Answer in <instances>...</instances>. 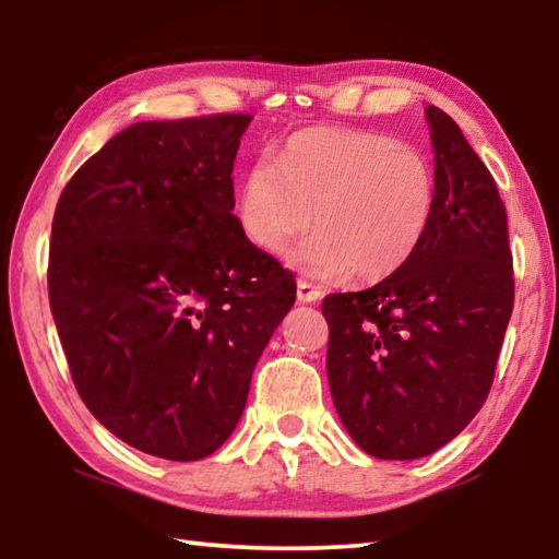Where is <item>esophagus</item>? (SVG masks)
<instances>
[{
	"mask_svg": "<svg viewBox=\"0 0 559 559\" xmlns=\"http://www.w3.org/2000/svg\"><path fill=\"white\" fill-rule=\"evenodd\" d=\"M298 300L300 302H316V300H320V296H323V293H320V288L318 286H313V283L310 281H306V278H298Z\"/></svg>",
	"mask_w": 559,
	"mask_h": 559,
	"instance_id": "obj_1",
	"label": "esophagus"
}]
</instances>
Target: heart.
Segmentation results:
<instances>
[{
    "mask_svg": "<svg viewBox=\"0 0 559 559\" xmlns=\"http://www.w3.org/2000/svg\"><path fill=\"white\" fill-rule=\"evenodd\" d=\"M437 210V173L419 147L362 130H300L241 179L236 222L263 253L310 226L290 261L313 276L374 281L419 249Z\"/></svg>",
    "mask_w": 559,
    "mask_h": 559,
    "instance_id": "heart-1",
    "label": "heart"
}]
</instances>
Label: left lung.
I'll use <instances>...</instances> for the list:
<instances>
[{
  "mask_svg": "<svg viewBox=\"0 0 559 559\" xmlns=\"http://www.w3.org/2000/svg\"><path fill=\"white\" fill-rule=\"evenodd\" d=\"M437 210L404 266L377 286L330 293L328 382L362 451L429 456L466 429L490 392L513 313L506 206L461 128L427 108Z\"/></svg>",
  "mask_w": 559,
  "mask_h": 559,
  "instance_id": "left-lung-1",
  "label": "left lung"
}]
</instances>
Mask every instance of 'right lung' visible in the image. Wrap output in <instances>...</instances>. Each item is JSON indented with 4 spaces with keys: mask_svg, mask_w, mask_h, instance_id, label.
Returning <instances> with one entry per match:
<instances>
[{
    "mask_svg": "<svg viewBox=\"0 0 559 559\" xmlns=\"http://www.w3.org/2000/svg\"><path fill=\"white\" fill-rule=\"evenodd\" d=\"M249 122H135L56 204L49 302L73 384L103 427L157 459L200 461L231 437L296 302L293 273L231 214Z\"/></svg>",
    "mask_w": 559,
    "mask_h": 559,
    "instance_id": "add662e5",
    "label": "right lung"
}]
</instances>
